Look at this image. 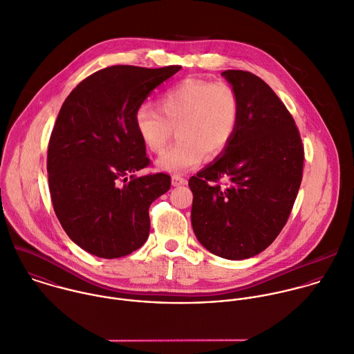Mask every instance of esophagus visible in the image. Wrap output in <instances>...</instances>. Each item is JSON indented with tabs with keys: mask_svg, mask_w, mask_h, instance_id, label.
I'll return each instance as SVG.
<instances>
[{
	"mask_svg": "<svg viewBox=\"0 0 354 354\" xmlns=\"http://www.w3.org/2000/svg\"><path fill=\"white\" fill-rule=\"evenodd\" d=\"M187 183V179L186 178H183V176H180V175H174L172 176V185L174 186H183V185H186Z\"/></svg>",
	"mask_w": 354,
	"mask_h": 354,
	"instance_id": "obj_1",
	"label": "esophagus"
}]
</instances>
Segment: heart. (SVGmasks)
<instances>
[{
	"instance_id": "obj_1",
	"label": "heart",
	"mask_w": 354,
	"mask_h": 354,
	"mask_svg": "<svg viewBox=\"0 0 354 354\" xmlns=\"http://www.w3.org/2000/svg\"><path fill=\"white\" fill-rule=\"evenodd\" d=\"M240 118V99L225 81L189 78L161 93L158 109L142 104L135 111V127L146 147L161 154L176 128V145L157 160L167 172H185L204 157L227 147Z\"/></svg>"
}]
</instances>
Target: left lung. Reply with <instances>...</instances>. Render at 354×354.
<instances>
[{"label":"left lung","instance_id":"left-lung-1","mask_svg":"<svg viewBox=\"0 0 354 354\" xmlns=\"http://www.w3.org/2000/svg\"><path fill=\"white\" fill-rule=\"evenodd\" d=\"M222 75L239 95L240 118L223 154L189 179L192 225L209 252L241 261L265 251L286 226L305 151L292 115L262 78L243 70Z\"/></svg>","mask_w":354,"mask_h":354}]
</instances>
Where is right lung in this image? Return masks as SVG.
I'll list each match as a JSON object with an SVG mask.
<instances>
[{
  "mask_svg": "<svg viewBox=\"0 0 354 354\" xmlns=\"http://www.w3.org/2000/svg\"><path fill=\"white\" fill-rule=\"evenodd\" d=\"M180 68L106 67L62 104L48 146L50 200L71 241L95 257L129 255L149 237L150 204L169 190L171 176L133 175L150 165L135 111Z\"/></svg>",
  "mask_w": 354,
  "mask_h": 354,
  "instance_id": "obj_1",
  "label": "right lung"
}]
</instances>
